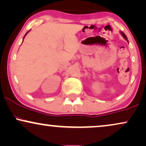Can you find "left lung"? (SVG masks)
<instances>
[{"instance_id":"obj_1","label":"left lung","mask_w":146,"mask_h":146,"mask_svg":"<svg viewBox=\"0 0 146 146\" xmlns=\"http://www.w3.org/2000/svg\"><path fill=\"white\" fill-rule=\"evenodd\" d=\"M121 34H122V36H123V37H124L125 39V40H127V41H128V40H127V36H126V35H125L123 32H121Z\"/></svg>"}]
</instances>
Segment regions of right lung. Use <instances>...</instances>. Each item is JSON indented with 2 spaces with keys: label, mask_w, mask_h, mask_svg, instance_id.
I'll return each instance as SVG.
<instances>
[{
  "label": "right lung",
  "mask_w": 146,
  "mask_h": 146,
  "mask_svg": "<svg viewBox=\"0 0 146 146\" xmlns=\"http://www.w3.org/2000/svg\"><path fill=\"white\" fill-rule=\"evenodd\" d=\"M26 34H25V35H26ZM25 36H24V37H25Z\"/></svg>",
  "instance_id": "obj_1"
}]
</instances>
